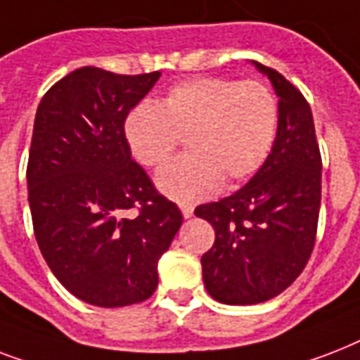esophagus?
<instances>
[{"mask_svg": "<svg viewBox=\"0 0 360 360\" xmlns=\"http://www.w3.org/2000/svg\"><path fill=\"white\" fill-rule=\"evenodd\" d=\"M181 211H183V217H185V219H191L192 214H194V207L188 205V203H183V205H181Z\"/></svg>", "mask_w": 360, "mask_h": 360, "instance_id": "obj_1", "label": "esophagus"}]
</instances>
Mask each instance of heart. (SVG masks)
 Masks as SVG:
<instances>
[{
  "label": "heart",
  "instance_id": "b5f03b06",
  "mask_svg": "<svg viewBox=\"0 0 360 360\" xmlns=\"http://www.w3.org/2000/svg\"><path fill=\"white\" fill-rule=\"evenodd\" d=\"M278 103L256 80L194 78L169 89L160 106L140 103L124 120L130 151L147 168H158L188 141V155L166 164L158 188L177 202H198L257 174L273 151Z\"/></svg>",
  "mask_w": 360,
  "mask_h": 360
}]
</instances>
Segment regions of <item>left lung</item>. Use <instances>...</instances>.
Wrapping results in <instances>:
<instances>
[{
    "label": "left lung",
    "instance_id": "1",
    "mask_svg": "<svg viewBox=\"0 0 360 360\" xmlns=\"http://www.w3.org/2000/svg\"><path fill=\"white\" fill-rule=\"evenodd\" d=\"M278 95L273 151L240 191L194 214L214 228L202 256L203 284L224 304L269 301L295 282L316 245L321 153L310 104L278 70L256 63Z\"/></svg>",
    "mask_w": 360,
    "mask_h": 360
}]
</instances>
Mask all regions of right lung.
<instances>
[{
    "mask_svg": "<svg viewBox=\"0 0 360 360\" xmlns=\"http://www.w3.org/2000/svg\"><path fill=\"white\" fill-rule=\"evenodd\" d=\"M160 72L82 67L37 108L27 200L37 245L53 276L93 307L143 302L183 224L179 207L132 160L124 120Z\"/></svg>",
    "mask_w": 360,
    "mask_h": 360,
    "instance_id": "right-lung-1",
    "label": "right lung"
}]
</instances>
